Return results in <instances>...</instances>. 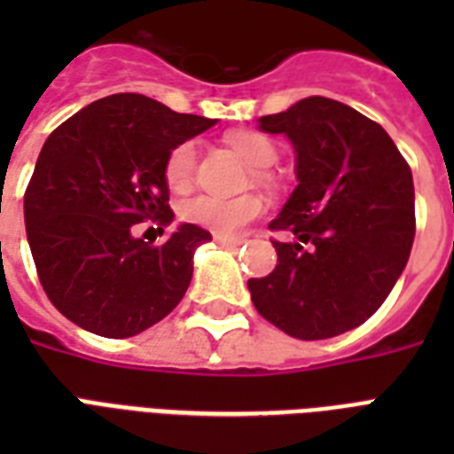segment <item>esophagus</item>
<instances>
[{"mask_svg":"<svg viewBox=\"0 0 454 454\" xmlns=\"http://www.w3.org/2000/svg\"><path fill=\"white\" fill-rule=\"evenodd\" d=\"M214 242L219 245V247H228V249H238L245 242V238H226V235H214Z\"/></svg>","mask_w":454,"mask_h":454,"instance_id":"1","label":"esophagus"}]
</instances>
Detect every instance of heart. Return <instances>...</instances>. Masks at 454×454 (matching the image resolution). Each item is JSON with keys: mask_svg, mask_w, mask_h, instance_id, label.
Segmentation results:
<instances>
[{"mask_svg": "<svg viewBox=\"0 0 454 454\" xmlns=\"http://www.w3.org/2000/svg\"><path fill=\"white\" fill-rule=\"evenodd\" d=\"M226 144L233 148L245 162L252 167L254 178L259 184H269L270 176L266 167L278 160V145L273 138L256 129H238L226 137ZM195 176V144L184 141L176 148H171L164 160V184L169 191L185 192L191 188ZM266 205L259 195H242V198L223 200L214 195H195L178 205V216L185 223L205 228L216 235H238L252 221L262 219Z\"/></svg>", "mask_w": 454, "mask_h": 454, "instance_id": "heart-1", "label": "heart"}]
</instances>
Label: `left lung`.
I'll return each mask as SVG.
<instances>
[{
    "mask_svg": "<svg viewBox=\"0 0 454 454\" xmlns=\"http://www.w3.org/2000/svg\"><path fill=\"white\" fill-rule=\"evenodd\" d=\"M297 151V191L270 231L278 263L247 283L256 310L297 339H330L380 309L410 259L415 185L405 157L370 117L310 96L259 120Z\"/></svg>",
    "mask_w": 454,
    "mask_h": 454,
    "instance_id": "8db88e82",
    "label": "left lung"
}]
</instances>
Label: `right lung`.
Returning a JSON list of instances; mask_svg holds the SVG:
<instances>
[{
    "label": "right lung",
    "mask_w": 454,
    "mask_h": 454,
    "mask_svg": "<svg viewBox=\"0 0 454 454\" xmlns=\"http://www.w3.org/2000/svg\"><path fill=\"white\" fill-rule=\"evenodd\" d=\"M216 120L174 113L144 94L98 98L51 131L25 188V231L49 301L84 330L134 337L169 316L212 240L184 223L155 245L134 226L174 219L164 160Z\"/></svg>",
    "instance_id": "obj_1"
}]
</instances>
